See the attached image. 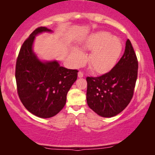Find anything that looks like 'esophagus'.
<instances>
[{"mask_svg": "<svg viewBox=\"0 0 155 155\" xmlns=\"http://www.w3.org/2000/svg\"><path fill=\"white\" fill-rule=\"evenodd\" d=\"M78 77L79 78H83V74L81 72H78Z\"/></svg>", "mask_w": 155, "mask_h": 155, "instance_id": "1", "label": "esophagus"}]
</instances>
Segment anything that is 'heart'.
<instances>
[{
  "label": "heart",
  "instance_id": "b5f03b06",
  "mask_svg": "<svg viewBox=\"0 0 155 155\" xmlns=\"http://www.w3.org/2000/svg\"><path fill=\"white\" fill-rule=\"evenodd\" d=\"M83 48L91 51L88 64L98 74H104L114 68L121 55L122 45L116 37L105 31L94 33L83 44ZM72 65L79 67L85 62V55L79 48L72 49L70 54Z\"/></svg>",
  "mask_w": 155,
  "mask_h": 155
}]
</instances>
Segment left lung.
Returning <instances> with one entry per match:
<instances>
[{
  "label": "left lung",
  "mask_w": 155,
  "mask_h": 155,
  "mask_svg": "<svg viewBox=\"0 0 155 155\" xmlns=\"http://www.w3.org/2000/svg\"><path fill=\"white\" fill-rule=\"evenodd\" d=\"M138 61L129 40L124 53L111 70L101 77H87L89 107L104 117L122 112L131 101L137 78Z\"/></svg>",
  "instance_id": "obj_1"
}]
</instances>
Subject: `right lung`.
Instances as JSON below:
<instances>
[{"instance_id":"add662e5","label":"right lung","mask_w":155,"mask_h":155,"mask_svg":"<svg viewBox=\"0 0 155 155\" xmlns=\"http://www.w3.org/2000/svg\"><path fill=\"white\" fill-rule=\"evenodd\" d=\"M52 33L41 27L23 43L15 65V80L21 102L28 111L41 118L57 115L66 103L68 91L77 79V70L67 69L56 60L41 61L33 50L35 36Z\"/></svg>"}]
</instances>
